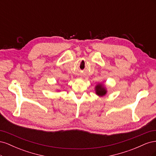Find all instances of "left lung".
Segmentation results:
<instances>
[{
    "label": "left lung",
    "instance_id": "left-lung-1",
    "mask_svg": "<svg viewBox=\"0 0 156 156\" xmlns=\"http://www.w3.org/2000/svg\"><path fill=\"white\" fill-rule=\"evenodd\" d=\"M95 91L97 95L100 97L105 96L107 92L105 86L102 83H99L97 84V85L95 87Z\"/></svg>",
    "mask_w": 156,
    "mask_h": 156
}]
</instances>
